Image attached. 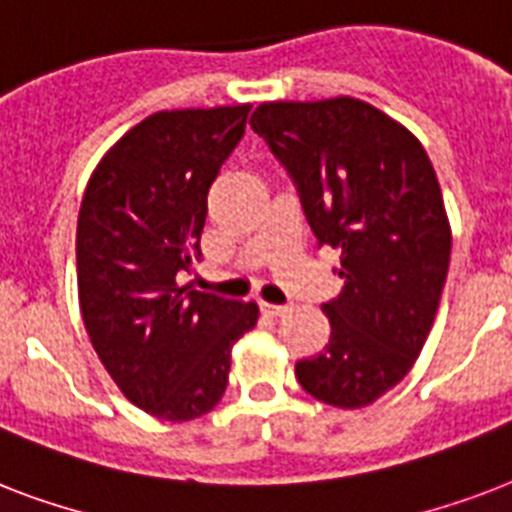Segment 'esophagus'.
I'll use <instances>...</instances> for the list:
<instances>
[{
	"label": "esophagus",
	"instance_id": "1",
	"mask_svg": "<svg viewBox=\"0 0 512 512\" xmlns=\"http://www.w3.org/2000/svg\"><path fill=\"white\" fill-rule=\"evenodd\" d=\"M260 311H263L265 316H271V319H279V316H284V313H287V308H284V305L260 303Z\"/></svg>",
	"mask_w": 512,
	"mask_h": 512
}]
</instances>
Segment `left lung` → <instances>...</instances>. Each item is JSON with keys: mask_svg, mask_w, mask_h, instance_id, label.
<instances>
[{"mask_svg": "<svg viewBox=\"0 0 512 512\" xmlns=\"http://www.w3.org/2000/svg\"><path fill=\"white\" fill-rule=\"evenodd\" d=\"M297 183L342 292L329 345L297 361L305 393L361 409L404 380L436 321L452 228L436 170L404 124L358 98L273 100L249 119Z\"/></svg>", "mask_w": 512, "mask_h": 512, "instance_id": "obj_1", "label": "left lung"}]
</instances>
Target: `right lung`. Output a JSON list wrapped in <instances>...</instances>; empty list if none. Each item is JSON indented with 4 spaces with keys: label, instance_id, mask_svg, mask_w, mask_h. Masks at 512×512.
Here are the masks:
<instances>
[{
    "label": "right lung",
    "instance_id": "add662e5",
    "mask_svg": "<svg viewBox=\"0 0 512 512\" xmlns=\"http://www.w3.org/2000/svg\"><path fill=\"white\" fill-rule=\"evenodd\" d=\"M244 106L146 116L92 172L76 223V284L92 348L143 412L167 422L215 409L255 303L180 287L199 260L207 193L244 135Z\"/></svg>",
    "mask_w": 512,
    "mask_h": 512
}]
</instances>
